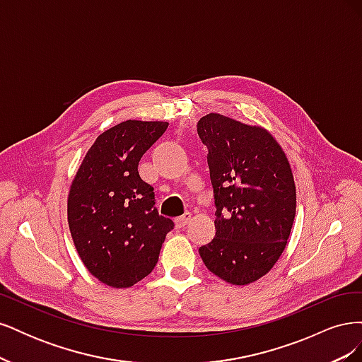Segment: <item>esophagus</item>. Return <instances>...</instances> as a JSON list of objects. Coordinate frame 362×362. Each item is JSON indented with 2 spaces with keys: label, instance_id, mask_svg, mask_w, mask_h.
Wrapping results in <instances>:
<instances>
[{
  "label": "esophagus",
  "instance_id": "1",
  "mask_svg": "<svg viewBox=\"0 0 362 362\" xmlns=\"http://www.w3.org/2000/svg\"><path fill=\"white\" fill-rule=\"evenodd\" d=\"M190 221H192V213H184L182 216L175 218V223H177L178 228H182V226L187 225Z\"/></svg>",
  "mask_w": 362,
  "mask_h": 362
}]
</instances>
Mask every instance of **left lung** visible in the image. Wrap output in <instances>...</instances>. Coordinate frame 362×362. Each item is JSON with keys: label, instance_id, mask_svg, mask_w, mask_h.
Returning <instances> with one entry per match:
<instances>
[{"label": "left lung", "instance_id": "left-lung-1", "mask_svg": "<svg viewBox=\"0 0 362 362\" xmlns=\"http://www.w3.org/2000/svg\"><path fill=\"white\" fill-rule=\"evenodd\" d=\"M208 148L216 235L199 247L204 264L233 286H249L282 255L296 216V184L286 152L269 129L221 113L198 122Z\"/></svg>", "mask_w": 362, "mask_h": 362}]
</instances>
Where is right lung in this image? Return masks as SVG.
I'll list each match as a JSON object with an SVG mask.
<instances>
[{"instance_id": "add662e5", "label": "right lung", "mask_w": 362, "mask_h": 362, "mask_svg": "<svg viewBox=\"0 0 362 362\" xmlns=\"http://www.w3.org/2000/svg\"><path fill=\"white\" fill-rule=\"evenodd\" d=\"M163 120H124L96 137L68 194V223L86 269L113 288H128L156 267L173 229L140 178L141 156L166 131Z\"/></svg>"}]
</instances>
